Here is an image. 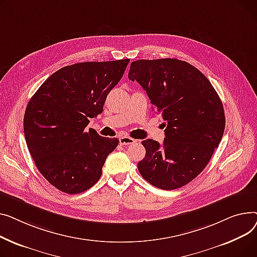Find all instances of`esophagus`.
Here are the masks:
<instances>
[{"mask_svg":"<svg viewBox=\"0 0 257 257\" xmlns=\"http://www.w3.org/2000/svg\"><path fill=\"white\" fill-rule=\"evenodd\" d=\"M136 142V140H134L131 137H127V136H123V137L119 138V143L121 145H132Z\"/></svg>","mask_w":257,"mask_h":257,"instance_id":"obj_1","label":"esophagus"}]
</instances>
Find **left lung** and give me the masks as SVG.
I'll use <instances>...</instances> for the list:
<instances>
[{
    "label": "left lung",
    "instance_id": "1",
    "mask_svg": "<svg viewBox=\"0 0 257 257\" xmlns=\"http://www.w3.org/2000/svg\"><path fill=\"white\" fill-rule=\"evenodd\" d=\"M128 79L143 87L167 125L163 144L142 141L140 174L162 190L186 186L206 167L222 139L225 114L218 93L201 71L171 58L134 61Z\"/></svg>",
    "mask_w": 257,
    "mask_h": 257
}]
</instances>
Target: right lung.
Here are the masks:
<instances>
[{
    "instance_id": "right-lung-1",
    "label": "right lung",
    "mask_w": 257,
    "mask_h": 257,
    "mask_svg": "<svg viewBox=\"0 0 257 257\" xmlns=\"http://www.w3.org/2000/svg\"><path fill=\"white\" fill-rule=\"evenodd\" d=\"M130 59L82 62L54 72L29 100L24 117L27 146L39 172L58 190L79 194L94 186L119 140L89 128Z\"/></svg>"
}]
</instances>
